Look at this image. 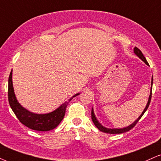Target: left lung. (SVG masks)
<instances>
[{
	"label": "left lung",
	"instance_id": "obj_1",
	"mask_svg": "<svg viewBox=\"0 0 161 161\" xmlns=\"http://www.w3.org/2000/svg\"><path fill=\"white\" fill-rule=\"evenodd\" d=\"M134 52L135 54L139 58L141 59L143 62L146 63V65H148V63L147 62V60H146V57L143 56V54H142V51L140 50V49L137 48V47H135L134 48ZM152 84H153V77H152V87H151V92H150V96H149V98H148V103L147 104H146V108H145L144 110L142 111V113L140 115V116H139V118L136 119L135 122H134V123H132L131 125H130L128 126V127H125V128H105L103 125L99 123V122L97 119V118L96 117V115L94 114V110H93V108H92V113H91V116H92V120L93 123H94L95 125L96 126V128L98 129V130H100L102 132H104V133H107V134H122V133H125V132H127L128 131V130H130V129L134 128V126L136 125V123L138 122V121L141 119V117L142 116V115L145 114V112H146V110H147V109L148 108V106H149V104H150V102H151V98H152Z\"/></svg>",
	"mask_w": 161,
	"mask_h": 161
}]
</instances>
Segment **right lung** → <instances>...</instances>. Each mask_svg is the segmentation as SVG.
I'll list each match as a JSON object with an SVG mask.
<instances>
[{
    "mask_svg": "<svg viewBox=\"0 0 161 161\" xmlns=\"http://www.w3.org/2000/svg\"><path fill=\"white\" fill-rule=\"evenodd\" d=\"M12 75H13V71L10 72L8 80V99H9V105L20 122L32 130H38V131H47L56 128L64 118L65 109L69 102L74 97L79 95V93L75 94L74 96L69 99V102L63 103L53 112L45 114H34L23 108L17 101L14 92Z\"/></svg>",
    "mask_w": 161,
    "mask_h": 161,
    "instance_id": "obj_1",
    "label": "right lung"
}]
</instances>
